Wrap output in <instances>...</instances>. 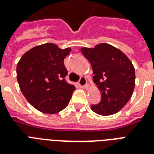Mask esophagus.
<instances>
[{
    "label": "esophagus",
    "instance_id": "34e87169",
    "mask_svg": "<svg viewBox=\"0 0 154 154\" xmlns=\"http://www.w3.org/2000/svg\"><path fill=\"white\" fill-rule=\"evenodd\" d=\"M78 85L80 87H85L87 85V81L84 77H82L80 78L79 82H78Z\"/></svg>",
    "mask_w": 154,
    "mask_h": 154
}]
</instances>
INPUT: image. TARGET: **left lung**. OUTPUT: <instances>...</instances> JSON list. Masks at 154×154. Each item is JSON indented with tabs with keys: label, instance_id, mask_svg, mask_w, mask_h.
<instances>
[{
	"label": "left lung",
	"instance_id": "1",
	"mask_svg": "<svg viewBox=\"0 0 154 154\" xmlns=\"http://www.w3.org/2000/svg\"><path fill=\"white\" fill-rule=\"evenodd\" d=\"M82 54L91 64L94 82L101 93V99L92 110L109 116L121 110L131 98L135 86V69L129 59L109 44L94 48H82Z\"/></svg>",
	"mask_w": 154,
	"mask_h": 154
}]
</instances>
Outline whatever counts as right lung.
Here are the masks:
<instances>
[{"mask_svg": "<svg viewBox=\"0 0 154 154\" xmlns=\"http://www.w3.org/2000/svg\"><path fill=\"white\" fill-rule=\"evenodd\" d=\"M71 49H59L52 43L36 46L24 54L17 66L20 89L30 105L45 113L64 109L75 87L65 81L64 59Z\"/></svg>", "mask_w": 154, "mask_h": 154, "instance_id": "add662e5", "label": "right lung"}]
</instances>
